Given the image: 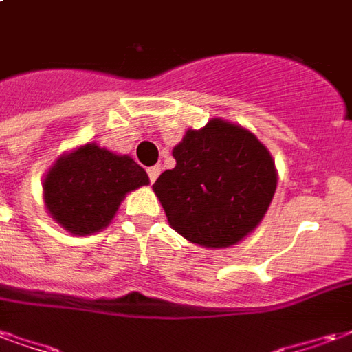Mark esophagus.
I'll return each mask as SVG.
<instances>
[{
    "label": "esophagus",
    "mask_w": 352,
    "mask_h": 352,
    "mask_svg": "<svg viewBox=\"0 0 352 352\" xmlns=\"http://www.w3.org/2000/svg\"><path fill=\"white\" fill-rule=\"evenodd\" d=\"M162 168L160 166H153V168L146 169V173H148V179H151V183H154L156 179H158V175H160Z\"/></svg>",
    "instance_id": "34e87169"
}]
</instances>
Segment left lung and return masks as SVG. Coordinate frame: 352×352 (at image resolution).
Masks as SVG:
<instances>
[{"label":"left lung","instance_id":"1","mask_svg":"<svg viewBox=\"0 0 352 352\" xmlns=\"http://www.w3.org/2000/svg\"><path fill=\"white\" fill-rule=\"evenodd\" d=\"M175 168L153 190L177 234L206 249H226L254 232L277 188L267 146L251 130L211 118L173 146Z\"/></svg>","mask_w":352,"mask_h":352}]
</instances>
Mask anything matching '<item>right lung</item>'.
Wrapping results in <instances>:
<instances>
[{
	"mask_svg": "<svg viewBox=\"0 0 352 352\" xmlns=\"http://www.w3.org/2000/svg\"><path fill=\"white\" fill-rule=\"evenodd\" d=\"M148 184V175L128 154L85 143L58 156L43 179L47 213L73 236L107 228L126 194Z\"/></svg>",
	"mask_w": 352,
	"mask_h": 352,
	"instance_id": "add662e5",
	"label": "right lung"
}]
</instances>
